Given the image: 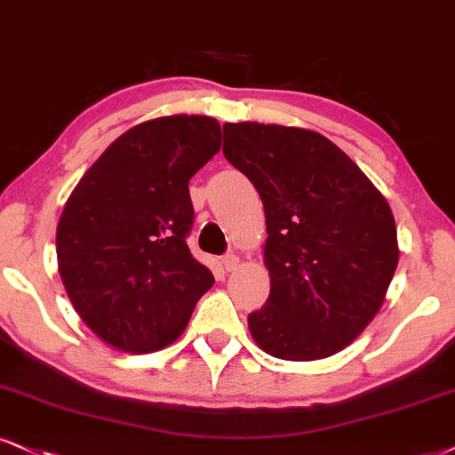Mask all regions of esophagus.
<instances>
[{
  "instance_id": "esophagus-1",
  "label": "esophagus",
  "mask_w": 455,
  "mask_h": 455,
  "mask_svg": "<svg viewBox=\"0 0 455 455\" xmlns=\"http://www.w3.org/2000/svg\"><path fill=\"white\" fill-rule=\"evenodd\" d=\"M238 266H240V259H238V255H234V253H228L226 257H223V267H226L228 272H234V270H236Z\"/></svg>"
}]
</instances>
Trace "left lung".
<instances>
[{"label":"left lung","instance_id":"obj_1","mask_svg":"<svg viewBox=\"0 0 455 455\" xmlns=\"http://www.w3.org/2000/svg\"><path fill=\"white\" fill-rule=\"evenodd\" d=\"M223 156L261 196L270 297L249 314L267 355L318 361L352 344L379 312L399 263L388 202L323 134L223 124Z\"/></svg>","mask_w":455,"mask_h":455}]
</instances>
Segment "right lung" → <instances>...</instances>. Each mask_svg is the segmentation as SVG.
Here are the masks:
<instances>
[{
	"mask_svg": "<svg viewBox=\"0 0 455 455\" xmlns=\"http://www.w3.org/2000/svg\"><path fill=\"white\" fill-rule=\"evenodd\" d=\"M219 148L215 117H156L117 137L71 192L56 228L59 272L105 344L132 355L171 346L215 283L185 238L189 179Z\"/></svg>",
	"mask_w": 455,
	"mask_h": 455,
	"instance_id": "1",
	"label": "right lung"
}]
</instances>
